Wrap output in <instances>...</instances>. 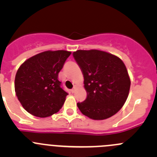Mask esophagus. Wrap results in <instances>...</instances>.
Segmentation results:
<instances>
[{
	"label": "esophagus",
	"instance_id": "esophagus-1",
	"mask_svg": "<svg viewBox=\"0 0 157 157\" xmlns=\"http://www.w3.org/2000/svg\"><path fill=\"white\" fill-rule=\"evenodd\" d=\"M76 90H77V86H74V87H73V89H71V93H74V92L76 91Z\"/></svg>",
	"mask_w": 157,
	"mask_h": 157
}]
</instances>
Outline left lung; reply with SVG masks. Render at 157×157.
<instances>
[{"label": "left lung", "instance_id": "obj_1", "mask_svg": "<svg viewBox=\"0 0 157 157\" xmlns=\"http://www.w3.org/2000/svg\"><path fill=\"white\" fill-rule=\"evenodd\" d=\"M73 56L83 73L87 93L83 102H77L80 112L94 120L116 114L125 102L131 86L123 61L99 50H78Z\"/></svg>", "mask_w": 157, "mask_h": 157}]
</instances>
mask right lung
Returning a JSON list of instances; mask_svg holds the SVG:
<instances>
[{
  "label": "right lung",
  "instance_id": "obj_1",
  "mask_svg": "<svg viewBox=\"0 0 157 157\" xmlns=\"http://www.w3.org/2000/svg\"><path fill=\"white\" fill-rule=\"evenodd\" d=\"M71 52L46 51L26 60L17 71L15 92L23 107L33 115L45 118L58 112L68 93L61 87L58 73Z\"/></svg>",
  "mask_w": 157,
  "mask_h": 157
}]
</instances>
